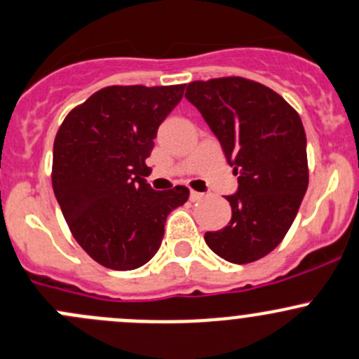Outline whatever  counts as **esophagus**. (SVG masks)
<instances>
[{
    "label": "esophagus",
    "instance_id": "obj_1",
    "mask_svg": "<svg viewBox=\"0 0 359 359\" xmlns=\"http://www.w3.org/2000/svg\"><path fill=\"white\" fill-rule=\"evenodd\" d=\"M202 197H204V194H201V191H195V190H191V191H190V201H191V202L201 201Z\"/></svg>",
    "mask_w": 359,
    "mask_h": 359
}]
</instances>
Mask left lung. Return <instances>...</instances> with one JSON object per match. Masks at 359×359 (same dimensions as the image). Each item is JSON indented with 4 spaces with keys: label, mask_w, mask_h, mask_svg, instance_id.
<instances>
[{
    "label": "left lung",
    "mask_w": 359,
    "mask_h": 359,
    "mask_svg": "<svg viewBox=\"0 0 359 359\" xmlns=\"http://www.w3.org/2000/svg\"><path fill=\"white\" fill-rule=\"evenodd\" d=\"M184 97L218 137L237 194L229 225L205 232L223 260L251 264L285 239L309 184L307 140L299 113L272 88L241 76L190 81Z\"/></svg>",
    "instance_id": "obj_1"
}]
</instances>
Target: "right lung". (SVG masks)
<instances>
[{
  "label": "right lung",
  "mask_w": 359,
  "mask_h": 359,
  "mask_svg": "<svg viewBox=\"0 0 359 359\" xmlns=\"http://www.w3.org/2000/svg\"><path fill=\"white\" fill-rule=\"evenodd\" d=\"M184 85H111L71 109L54 141L52 187L85 253L113 271L151 260L168 215L188 201L187 187L157 191L143 176L157 129Z\"/></svg>",
  "instance_id": "1"
}]
</instances>
